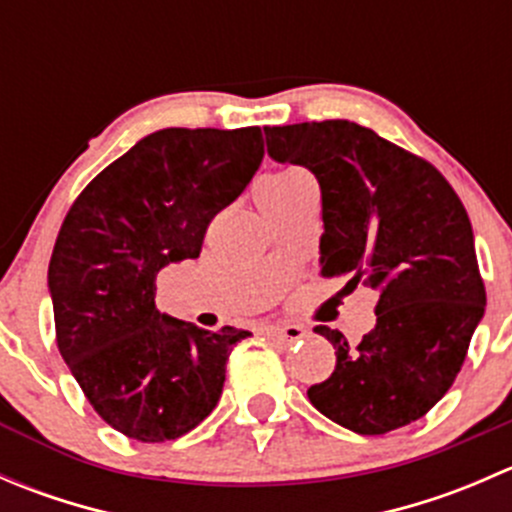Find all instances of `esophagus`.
Instances as JSON below:
<instances>
[{
  "label": "esophagus",
  "mask_w": 512,
  "mask_h": 512,
  "mask_svg": "<svg viewBox=\"0 0 512 512\" xmlns=\"http://www.w3.org/2000/svg\"><path fill=\"white\" fill-rule=\"evenodd\" d=\"M265 334L275 342L297 344L307 337V329L299 327V324H272V327H265Z\"/></svg>",
  "instance_id": "34e87169"
}]
</instances>
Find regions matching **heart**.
I'll return each mask as SVG.
<instances>
[{"mask_svg": "<svg viewBox=\"0 0 512 512\" xmlns=\"http://www.w3.org/2000/svg\"><path fill=\"white\" fill-rule=\"evenodd\" d=\"M307 183H312V178L299 168L272 170V173H265L260 180H257L255 198L262 210L272 208V205H280L282 200H287L289 195H294L302 185Z\"/></svg>", "mask_w": 512, "mask_h": 512, "instance_id": "obj_1", "label": "heart"}]
</instances>
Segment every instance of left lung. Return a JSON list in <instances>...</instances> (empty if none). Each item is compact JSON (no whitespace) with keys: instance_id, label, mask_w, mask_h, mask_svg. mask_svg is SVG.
<instances>
[{"instance_id":"obj_1","label":"left lung","mask_w":512,"mask_h":512,"mask_svg":"<svg viewBox=\"0 0 512 512\" xmlns=\"http://www.w3.org/2000/svg\"><path fill=\"white\" fill-rule=\"evenodd\" d=\"M265 138L272 160L304 165L322 190V277L379 292L376 327L356 347L314 329L337 366L309 401L361 436L416 421L451 389L485 312L466 208L431 163L359 123L265 126Z\"/></svg>"}]
</instances>
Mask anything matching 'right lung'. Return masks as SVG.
<instances>
[{"label":"right lung","mask_w":512,"mask_h":512,"mask_svg":"<svg viewBox=\"0 0 512 512\" xmlns=\"http://www.w3.org/2000/svg\"><path fill=\"white\" fill-rule=\"evenodd\" d=\"M257 126L163 128L91 180L49 262L56 344L96 414L143 443L193 431L218 406L250 332L195 327L156 307V277L195 260L210 220L260 168Z\"/></svg>","instance_id":"obj_1"}]
</instances>
